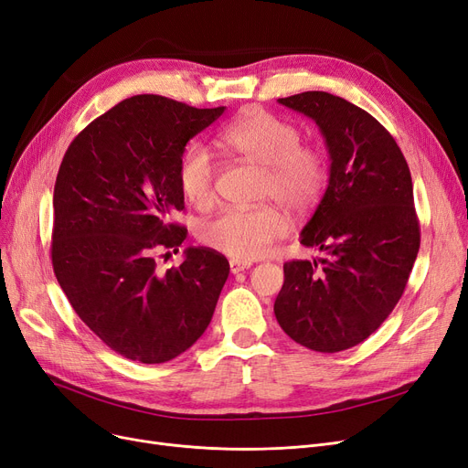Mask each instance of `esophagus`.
<instances>
[{
    "label": "esophagus",
    "instance_id": "obj_1",
    "mask_svg": "<svg viewBox=\"0 0 468 468\" xmlns=\"http://www.w3.org/2000/svg\"><path fill=\"white\" fill-rule=\"evenodd\" d=\"M229 268H231V273H239V271H245L250 268V262H243V261H231L229 262Z\"/></svg>",
    "mask_w": 468,
    "mask_h": 468
}]
</instances>
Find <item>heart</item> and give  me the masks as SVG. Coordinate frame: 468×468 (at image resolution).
Here are the masks:
<instances>
[{
  "instance_id": "obj_1",
  "label": "heart",
  "mask_w": 468,
  "mask_h": 468,
  "mask_svg": "<svg viewBox=\"0 0 468 468\" xmlns=\"http://www.w3.org/2000/svg\"><path fill=\"white\" fill-rule=\"evenodd\" d=\"M301 129L291 121L252 110L229 121L216 134V144L250 164L264 167L261 193L292 212L313 207L327 185V158L320 146L303 144ZM218 162L206 148H186L179 164V185L185 198L206 210L216 200ZM287 233V219L278 207H231L200 228V240L233 261H256Z\"/></svg>"
}]
</instances>
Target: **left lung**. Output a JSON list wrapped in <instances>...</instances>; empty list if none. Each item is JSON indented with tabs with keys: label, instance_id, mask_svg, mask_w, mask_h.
Returning a JSON list of instances; mask_svg holds the SVG:
<instances>
[{
	"label": "left lung",
	"instance_id": "obj_1",
	"mask_svg": "<svg viewBox=\"0 0 468 468\" xmlns=\"http://www.w3.org/2000/svg\"><path fill=\"white\" fill-rule=\"evenodd\" d=\"M278 101L314 121L332 164L301 233L325 258L283 264L273 313L303 347L339 353L382 325L409 282L420 247L410 171L395 138L355 103L318 90Z\"/></svg>",
	"mask_w": 468,
	"mask_h": 468
}]
</instances>
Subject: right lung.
I'll use <instances>...</instances> for the list:
<instances>
[{"label": "right lung", "mask_w": 468, "mask_h": 468, "mask_svg": "<svg viewBox=\"0 0 468 468\" xmlns=\"http://www.w3.org/2000/svg\"><path fill=\"white\" fill-rule=\"evenodd\" d=\"M225 108L198 110L155 94L119 101L69 144L54 188L51 264L79 318L121 356L160 365L179 356L210 324L229 275L223 254L188 247L179 164L186 143Z\"/></svg>", "instance_id": "add662e5"}]
</instances>
